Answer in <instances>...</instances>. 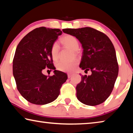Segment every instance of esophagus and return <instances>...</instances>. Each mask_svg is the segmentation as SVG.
I'll list each match as a JSON object with an SVG mask.
<instances>
[{
    "label": "esophagus",
    "mask_w": 133,
    "mask_h": 133,
    "mask_svg": "<svg viewBox=\"0 0 133 133\" xmlns=\"http://www.w3.org/2000/svg\"><path fill=\"white\" fill-rule=\"evenodd\" d=\"M72 76L71 73H68L67 74V76H68V78H70Z\"/></svg>",
    "instance_id": "1"
}]
</instances>
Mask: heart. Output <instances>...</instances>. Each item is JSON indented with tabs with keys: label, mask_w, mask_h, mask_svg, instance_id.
I'll list each match as a JSON object with an SVG mask.
<instances>
[{
	"label": "heart",
	"mask_w": 133,
	"mask_h": 133,
	"mask_svg": "<svg viewBox=\"0 0 133 133\" xmlns=\"http://www.w3.org/2000/svg\"><path fill=\"white\" fill-rule=\"evenodd\" d=\"M60 42L65 47L73 50L74 53L76 55H77L78 53V49L79 48V43L76 37L70 35H67L62 38ZM50 53L53 60H57L58 56H59V46L57 43H54L52 44L50 49ZM78 61L77 60H75L71 62L60 61L56 64V67L59 71L71 72L75 70Z\"/></svg>",
	"instance_id": "obj_1"
}]
</instances>
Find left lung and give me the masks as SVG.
Instances as JSON below:
<instances>
[{
  "label": "left lung",
  "mask_w": 133,
  "mask_h": 133,
  "mask_svg": "<svg viewBox=\"0 0 133 133\" xmlns=\"http://www.w3.org/2000/svg\"><path fill=\"white\" fill-rule=\"evenodd\" d=\"M63 31L79 40L83 49L80 67L91 71L90 76H82L76 86L77 99L91 106L102 104L111 93L118 73L113 44L104 33L89 27Z\"/></svg>",
  "instance_id": "8db88e82"
}]
</instances>
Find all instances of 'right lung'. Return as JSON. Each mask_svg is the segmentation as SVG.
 Masks as SVG:
<instances>
[{
    "label": "right lung",
    "mask_w": 133,
    "mask_h": 133,
    "mask_svg": "<svg viewBox=\"0 0 133 133\" xmlns=\"http://www.w3.org/2000/svg\"><path fill=\"white\" fill-rule=\"evenodd\" d=\"M58 29L36 28L18 44L13 60V74L18 91L32 104L43 105L53 102L67 79L66 73L55 70L51 56L52 44L61 35ZM46 67L55 69L52 76L42 71Z\"/></svg>",
    "instance_id": "1"
}]
</instances>
